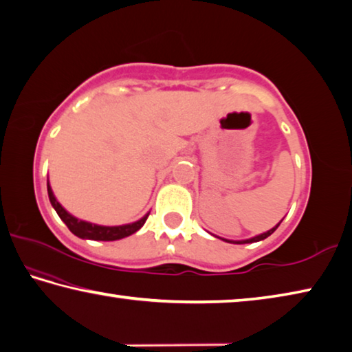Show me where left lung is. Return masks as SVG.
<instances>
[{"instance_id":"obj_1","label":"left lung","mask_w":352,"mask_h":352,"mask_svg":"<svg viewBox=\"0 0 352 352\" xmlns=\"http://www.w3.org/2000/svg\"><path fill=\"white\" fill-rule=\"evenodd\" d=\"M278 226H280V223L276 224L274 229H270V230H267V232H264V233H261V235H258V236H254V238H250V239H243V241H229V239H224V241H227V243H235V244H249V243H256V241H261V239H266L267 236H270L272 235V233L278 229Z\"/></svg>"}]
</instances>
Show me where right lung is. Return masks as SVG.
<instances>
[{
	"label": "right lung",
	"instance_id": "obj_1",
	"mask_svg": "<svg viewBox=\"0 0 352 352\" xmlns=\"http://www.w3.org/2000/svg\"><path fill=\"white\" fill-rule=\"evenodd\" d=\"M47 195H49V201H51L52 207L55 208V212H57L60 219L67 226V229H69L76 236L83 238V239H94V241H116V239H122L138 232L140 227L145 224V221L148 218V214H145L142 219L126 226L109 227V226L91 224V223H86V221L77 219L76 217H72L71 213H67L65 208L61 207L60 202L55 199L52 188L49 184H47Z\"/></svg>",
	"mask_w": 352,
	"mask_h": 352
}]
</instances>
